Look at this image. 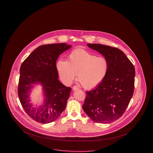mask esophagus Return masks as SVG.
Returning <instances> with one entry per match:
<instances>
[{"instance_id":"obj_1","label":"esophagus","mask_w":153,"mask_h":153,"mask_svg":"<svg viewBox=\"0 0 153 153\" xmlns=\"http://www.w3.org/2000/svg\"><path fill=\"white\" fill-rule=\"evenodd\" d=\"M73 91H78V89H79V88L77 86H76V85H75V86H74L73 87Z\"/></svg>"}]
</instances>
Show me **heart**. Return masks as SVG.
I'll list each match as a JSON object with an SVG mask.
<instances>
[{
	"mask_svg": "<svg viewBox=\"0 0 153 153\" xmlns=\"http://www.w3.org/2000/svg\"><path fill=\"white\" fill-rule=\"evenodd\" d=\"M56 69L64 84L69 85L73 82L77 72L78 81L82 87L90 89L99 85L107 76L109 68L108 60L82 49L72 51L68 61L59 60Z\"/></svg>",
	"mask_w": 153,
	"mask_h": 153,
	"instance_id": "obj_1",
	"label": "heart"
}]
</instances>
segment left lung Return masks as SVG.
I'll return each instance as SVG.
<instances>
[{
    "instance_id": "8db88e82",
    "label": "left lung",
    "mask_w": 153,
    "mask_h": 153,
    "mask_svg": "<svg viewBox=\"0 0 153 153\" xmlns=\"http://www.w3.org/2000/svg\"><path fill=\"white\" fill-rule=\"evenodd\" d=\"M88 46L109 61L108 74L94 89L87 91L82 109L94 121L110 123L120 118L127 109L134 89L135 68L118 48L99 44Z\"/></svg>"
}]
</instances>
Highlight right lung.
Listing matches in <instances>:
<instances>
[{
  "label": "right lung",
  "mask_w": 153,
  "mask_h": 153,
  "mask_svg": "<svg viewBox=\"0 0 153 153\" xmlns=\"http://www.w3.org/2000/svg\"><path fill=\"white\" fill-rule=\"evenodd\" d=\"M71 47L65 43L44 45L37 48L23 62L20 68L18 96L22 107L33 120L42 124L56 120L65 110L71 88L58 79L56 61ZM43 87L44 104L35 108L30 103L33 84Z\"/></svg>",
  "instance_id": "right-lung-1"
}]
</instances>
